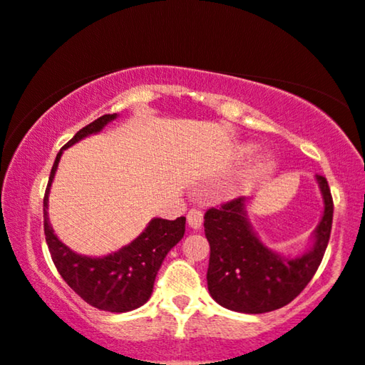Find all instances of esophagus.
Here are the masks:
<instances>
[{"mask_svg": "<svg viewBox=\"0 0 365 365\" xmlns=\"http://www.w3.org/2000/svg\"><path fill=\"white\" fill-rule=\"evenodd\" d=\"M187 222H188V225H190L192 228H195V230L197 228H200L203 223V212L200 210V208H192L187 215Z\"/></svg>", "mask_w": 365, "mask_h": 365, "instance_id": "esophagus-1", "label": "esophagus"}]
</instances>
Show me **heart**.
I'll list each match as a JSON object with an SVG mask.
<instances>
[{"instance_id":"heart-1","label":"heart","mask_w":365,"mask_h":365,"mask_svg":"<svg viewBox=\"0 0 365 365\" xmlns=\"http://www.w3.org/2000/svg\"><path fill=\"white\" fill-rule=\"evenodd\" d=\"M255 152V148L254 147H247L245 150H244V153L245 155H252ZM272 160L269 158V157H264V158H260L259 162L255 163V167H254V170H252V177H262V175H265V173H269L270 170H272Z\"/></svg>"}]
</instances>
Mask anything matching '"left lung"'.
I'll return each mask as SVG.
<instances>
[{"mask_svg":"<svg viewBox=\"0 0 365 365\" xmlns=\"http://www.w3.org/2000/svg\"><path fill=\"white\" fill-rule=\"evenodd\" d=\"M317 182L324 195V217L312 250L297 259H284L257 239L247 220L245 197L205 212L203 227L210 244L208 292L222 307L244 314L272 312L307 287L324 259L334 217L327 178L317 175Z\"/></svg>","mask_w":365,"mask_h":365,"instance_id":"obj_1","label":"left lung"}]
</instances>
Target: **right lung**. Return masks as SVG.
<instances>
[{"instance_id": "right-lung-1", "label": "right lung", "mask_w": 365, "mask_h": 365, "mask_svg": "<svg viewBox=\"0 0 365 365\" xmlns=\"http://www.w3.org/2000/svg\"><path fill=\"white\" fill-rule=\"evenodd\" d=\"M116 113L103 115L85 128H81L56 155L53 163L45 198H43V218H45V237L53 264L63 280L80 295L85 302L105 312H128L138 309L153 292V282L162 262L172 247L182 240L185 233V217L177 220L153 218L132 244L106 257L78 255L58 240L48 220V190L55 177L61 152L78 140L100 132L108 121L115 120Z\"/></svg>"}]
</instances>
